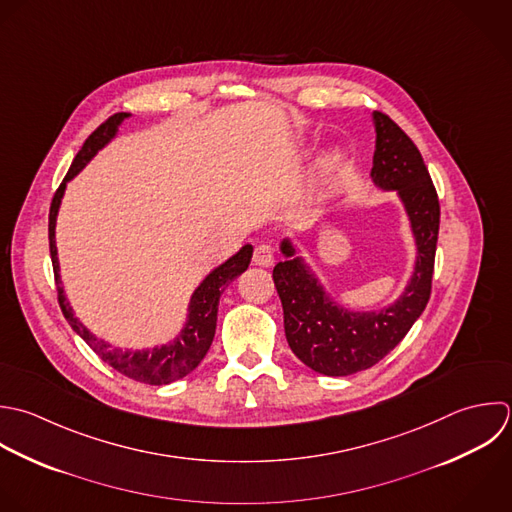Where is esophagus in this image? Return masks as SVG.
<instances>
[{
  "mask_svg": "<svg viewBox=\"0 0 512 512\" xmlns=\"http://www.w3.org/2000/svg\"><path fill=\"white\" fill-rule=\"evenodd\" d=\"M273 261H275V251H273L271 245L261 243V245L255 247V251H253V263H255V265H259V267H271Z\"/></svg>",
  "mask_w": 512,
  "mask_h": 512,
  "instance_id": "obj_1",
  "label": "esophagus"
}]
</instances>
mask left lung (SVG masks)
<instances>
[{
  "label": "left lung",
  "instance_id": "obj_1",
  "mask_svg": "<svg viewBox=\"0 0 512 512\" xmlns=\"http://www.w3.org/2000/svg\"><path fill=\"white\" fill-rule=\"evenodd\" d=\"M373 119L377 145L371 177L379 187L401 195L419 249L407 291L383 311L351 313L323 293L299 257L281 261L273 269L287 343L307 367L327 377H347L377 365L405 339L431 299L441 221L439 195L411 137L383 111H375ZM281 251L285 257L295 253L289 241Z\"/></svg>",
  "mask_w": 512,
  "mask_h": 512
}]
</instances>
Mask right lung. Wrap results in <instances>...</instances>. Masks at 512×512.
<instances>
[{"label": "right lung", "mask_w": 512, "mask_h": 512, "mask_svg": "<svg viewBox=\"0 0 512 512\" xmlns=\"http://www.w3.org/2000/svg\"><path fill=\"white\" fill-rule=\"evenodd\" d=\"M129 117V113H115L107 117L83 143L79 153L75 155L67 175L63 177L61 185L57 187L51 207H49V255H51V265H53V275H55V285H57V303L63 311V317L71 325V329L95 351V355L101 357L109 367H113L117 373L139 381L147 385H167L177 379H183L189 375L207 355L213 337H215V327H217V309H219V297L225 291V287L241 275L251 261L253 247L245 245L237 255H233L229 261H225L221 267H217L211 275L205 277V281L197 287V291L191 297L189 305V321L181 335L171 343L163 345L159 349L151 351H121L113 349L107 343L95 339L75 317L73 311L63 295L61 281H59V263H57V249H55V217L57 209L65 191V185L69 179H73L83 165L117 133L119 123Z\"/></svg>", "instance_id": "obj_1"}]
</instances>
